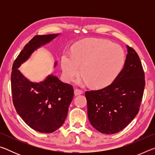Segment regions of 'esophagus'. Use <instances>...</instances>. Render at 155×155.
<instances>
[{
    "label": "esophagus",
    "instance_id": "obj_1",
    "mask_svg": "<svg viewBox=\"0 0 155 155\" xmlns=\"http://www.w3.org/2000/svg\"><path fill=\"white\" fill-rule=\"evenodd\" d=\"M83 94V91L81 90L80 89H75L74 90V95L75 96H78L80 95V94Z\"/></svg>",
    "mask_w": 155,
    "mask_h": 155
}]
</instances>
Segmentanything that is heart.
<instances>
[{
    "instance_id": "obj_1",
    "label": "heart",
    "mask_w": 155,
    "mask_h": 155,
    "mask_svg": "<svg viewBox=\"0 0 155 155\" xmlns=\"http://www.w3.org/2000/svg\"><path fill=\"white\" fill-rule=\"evenodd\" d=\"M125 55L121 46L105 39L81 40L74 47L73 53L65 52L61 68L65 78L72 81L81 71L78 84H89L96 88L113 82L122 69Z\"/></svg>"
}]
</instances>
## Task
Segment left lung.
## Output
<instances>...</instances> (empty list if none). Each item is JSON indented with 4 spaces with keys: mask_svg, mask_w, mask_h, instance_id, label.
<instances>
[{
    "mask_svg": "<svg viewBox=\"0 0 155 155\" xmlns=\"http://www.w3.org/2000/svg\"><path fill=\"white\" fill-rule=\"evenodd\" d=\"M128 53L122 71L111 85L87 91L88 119L99 132L114 134L127 127L138 114L145 78L135 51L127 46Z\"/></svg>",
    "mask_w": 155,
    "mask_h": 155,
    "instance_id": "1",
    "label": "left lung"
}]
</instances>
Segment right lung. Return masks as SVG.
Wrapping results in <instances>:
<instances>
[{
	"mask_svg": "<svg viewBox=\"0 0 155 155\" xmlns=\"http://www.w3.org/2000/svg\"><path fill=\"white\" fill-rule=\"evenodd\" d=\"M58 35L34 36L18 54L12 67V92L15 109L26 124L40 133H52L64 124L74 96L73 87L52 74L42 82L33 83L18 68L35 50Z\"/></svg>",
	"mask_w": 155,
	"mask_h": 155,
	"instance_id": "1",
	"label": "right lung"
}]
</instances>
